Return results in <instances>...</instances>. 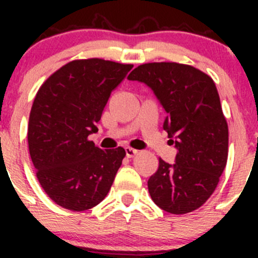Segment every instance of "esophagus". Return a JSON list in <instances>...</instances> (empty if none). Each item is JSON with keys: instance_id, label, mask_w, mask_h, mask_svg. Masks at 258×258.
Wrapping results in <instances>:
<instances>
[{"instance_id": "34e87169", "label": "esophagus", "mask_w": 258, "mask_h": 258, "mask_svg": "<svg viewBox=\"0 0 258 258\" xmlns=\"http://www.w3.org/2000/svg\"><path fill=\"white\" fill-rule=\"evenodd\" d=\"M124 151H126V156L128 158L135 157V156H136L137 153H139V151L135 150V148H132V147H126V148H124Z\"/></svg>"}]
</instances>
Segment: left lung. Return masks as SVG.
<instances>
[{"label":"left lung","instance_id":"1","mask_svg":"<svg viewBox=\"0 0 258 258\" xmlns=\"http://www.w3.org/2000/svg\"><path fill=\"white\" fill-rule=\"evenodd\" d=\"M127 79L153 91L166 112L163 130L177 148L175 163L160 158L148 179L151 199L173 215L197 210L213 194L227 163L228 127L215 82L176 62L141 64Z\"/></svg>","mask_w":258,"mask_h":258}]
</instances>
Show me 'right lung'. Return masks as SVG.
<instances>
[{
    "label": "right lung",
    "mask_w": 258,
    "mask_h": 258,
    "mask_svg": "<svg viewBox=\"0 0 258 258\" xmlns=\"http://www.w3.org/2000/svg\"><path fill=\"white\" fill-rule=\"evenodd\" d=\"M132 64L76 59L45 81L28 121V148L38 182L52 201L71 211L97 206L110 191L126 152L101 150L88 136L111 92Z\"/></svg>",
    "instance_id": "right-lung-1"
}]
</instances>
